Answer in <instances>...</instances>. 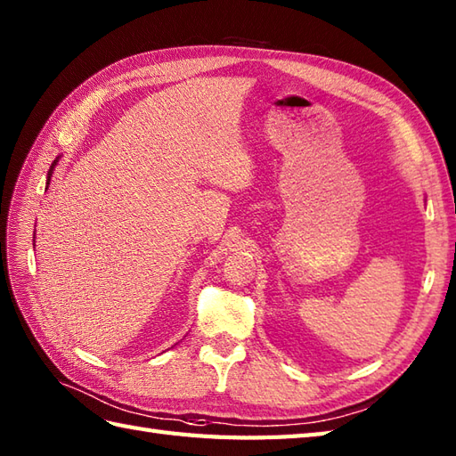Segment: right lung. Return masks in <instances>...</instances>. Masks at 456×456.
<instances>
[{
  "instance_id": "obj_1",
  "label": "right lung",
  "mask_w": 456,
  "mask_h": 456,
  "mask_svg": "<svg viewBox=\"0 0 456 456\" xmlns=\"http://www.w3.org/2000/svg\"><path fill=\"white\" fill-rule=\"evenodd\" d=\"M53 168H54V164H53V167H51V170H48V178L53 176ZM46 183H48V182H46Z\"/></svg>"
}]
</instances>
